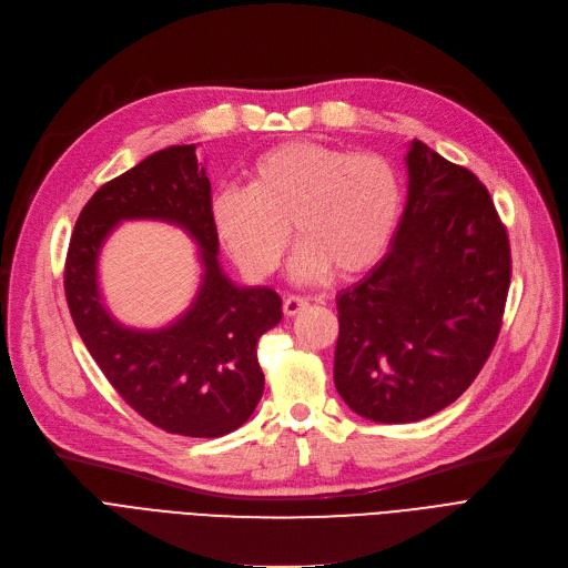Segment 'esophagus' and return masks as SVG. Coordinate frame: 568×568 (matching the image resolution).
Listing matches in <instances>:
<instances>
[{
	"label": "esophagus",
	"instance_id": "obj_1",
	"mask_svg": "<svg viewBox=\"0 0 568 568\" xmlns=\"http://www.w3.org/2000/svg\"><path fill=\"white\" fill-rule=\"evenodd\" d=\"M306 306H308V300H304V296H287V300L283 302V313L287 317H294V315H300Z\"/></svg>",
	"mask_w": 568,
	"mask_h": 568
}]
</instances>
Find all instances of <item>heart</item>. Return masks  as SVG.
<instances>
[{"instance_id":"b5f03b06","label":"heart","mask_w":568,"mask_h":568,"mask_svg":"<svg viewBox=\"0 0 568 568\" xmlns=\"http://www.w3.org/2000/svg\"><path fill=\"white\" fill-rule=\"evenodd\" d=\"M403 209L396 168L379 154L292 140L260 154L246 186H225L209 202L219 242L251 278L278 266L290 242L294 281L317 283L332 272L356 276L389 246Z\"/></svg>"}]
</instances>
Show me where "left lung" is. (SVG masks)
Wrapping results in <instances>:
<instances>
[{
  "label": "left lung",
  "instance_id": "1",
  "mask_svg": "<svg viewBox=\"0 0 568 568\" xmlns=\"http://www.w3.org/2000/svg\"><path fill=\"white\" fill-rule=\"evenodd\" d=\"M386 255L338 292L334 382L352 412L409 424L452 405L497 341L511 251L486 186L419 140Z\"/></svg>",
  "mask_w": 568,
  "mask_h": 568
}]
</instances>
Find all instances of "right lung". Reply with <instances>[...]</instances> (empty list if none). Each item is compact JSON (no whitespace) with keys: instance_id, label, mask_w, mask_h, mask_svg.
<instances>
[{"instance_id":"1","label":"right lung","mask_w":568,"mask_h":568,"mask_svg":"<svg viewBox=\"0 0 568 568\" xmlns=\"http://www.w3.org/2000/svg\"><path fill=\"white\" fill-rule=\"evenodd\" d=\"M197 144L168 146L101 186L82 209L67 260V302L89 354L140 416L186 437L244 426L264 392L257 341L281 322L272 287L236 285L219 262ZM124 220H156L196 242L201 283L190 308L156 331L116 321L104 304L98 260Z\"/></svg>"}]
</instances>
